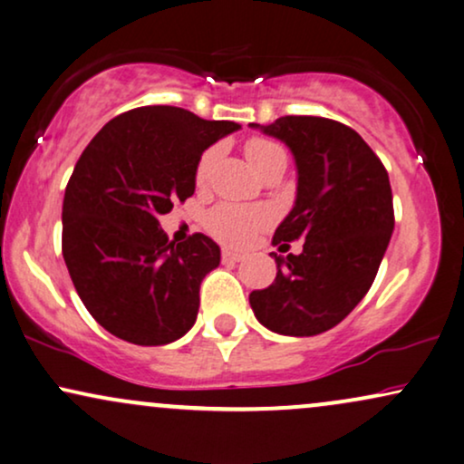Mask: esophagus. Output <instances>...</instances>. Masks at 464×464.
<instances>
[{
  "instance_id": "34e87169",
  "label": "esophagus",
  "mask_w": 464,
  "mask_h": 464,
  "mask_svg": "<svg viewBox=\"0 0 464 464\" xmlns=\"http://www.w3.org/2000/svg\"><path fill=\"white\" fill-rule=\"evenodd\" d=\"M242 259L244 255L233 253V250H222V261H225V264H239Z\"/></svg>"
}]
</instances>
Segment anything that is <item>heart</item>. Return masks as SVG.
Returning a JSON list of instances; mask_svg holds the SVG:
<instances>
[{"instance_id": "b5f03b06", "label": "heart", "mask_w": 464, "mask_h": 464, "mask_svg": "<svg viewBox=\"0 0 464 464\" xmlns=\"http://www.w3.org/2000/svg\"><path fill=\"white\" fill-rule=\"evenodd\" d=\"M216 149H208L200 155L197 166V181L203 183L209 175L211 164L216 160ZM281 144L267 140V138H253L246 142V158L255 166L256 172L264 170V166L276 155H283ZM272 216L267 209L261 208H244V205L222 203L216 205L205 218V227L216 239H220L227 246H246L255 239L261 228L270 225Z\"/></svg>"}]
</instances>
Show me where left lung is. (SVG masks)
<instances>
[{
	"instance_id": "8db88e82",
	"label": "left lung",
	"mask_w": 464,
	"mask_h": 464,
	"mask_svg": "<svg viewBox=\"0 0 464 464\" xmlns=\"http://www.w3.org/2000/svg\"><path fill=\"white\" fill-rule=\"evenodd\" d=\"M250 127L285 142L298 169L295 203L272 244L304 242L300 255L272 253L275 283L250 294V306L270 331L314 337L370 292L395 225L392 183L378 155L343 122L281 116Z\"/></svg>"
}]
</instances>
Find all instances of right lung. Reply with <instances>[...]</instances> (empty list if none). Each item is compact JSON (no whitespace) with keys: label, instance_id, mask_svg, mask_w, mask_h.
Here are the masks:
<instances>
[{"label":"right lung","instance_id":"1","mask_svg":"<svg viewBox=\"0 0 464 464\" xmlns=\"http://www.w3.org/2000/svg\"><path fill=\"white\" fill-rule=\"evenodd\" d=\"M237 130L144 105L111 119L83 149L64 192L63 256L88 314L114 337L164 345L197 322L200 283L220 248L203 233L169 242L158 218L192 197L203 150Z\"/></svg>","mask_w":464,"mask_h":464}]
</instances>
